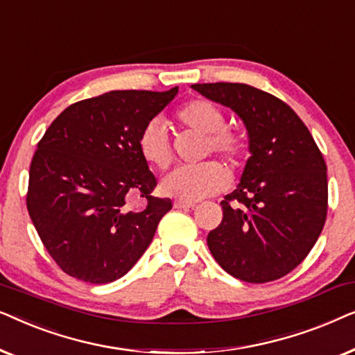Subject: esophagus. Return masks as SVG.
<instances>
[{
  "mask_svg": "<svg viewBox=\"0 0 355 355\" xmlns=\"http://www.w3.org/2000/svg\"><path fill=\"white\" fill-rule=\"evenodd\" d=\"M193 207H196V202H187V200L174 202V208H179V210H182V208H193Z\"/></svg>",
  "mask_w": 355,
  "mask_h": 355,
  "instance_id": "obj_1",
  "label": "esophagus"
}]
</instances>
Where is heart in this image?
I'll list each match as a JSON object with an SVG mask.
<instances>
[{
    "label": "heart",
    "instance_id": "b5f03b06",
    "mask_svg": "<svg viewBox=\"0 0 355 355\" xmlns=\"http://www.w3.org/2000/svg\"><path fill=\"white\" fill-rule=\"evenodd\" d=\"M176 118L182 124L208 134L207 150H213L231 162L244 157L247 144L244 135L226 129V116L215 103L207 100L189 101L178 110ZM139 150L150 164L164 169L171 163V147L163 121L153 119L145 125L139 137ZM227 186L226 169L216 162H203L176 168L163 179V191L181 200H200L215 196Z\"/></svg>",
    "mask_w": 355,
    "mask_h": 355
}]
</instances>
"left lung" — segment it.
<instances>
[{
  "instance_id": "left-lung-1",
  "label": "left lung",
  "mask_w": 355,
  "mask_h": 355,
  "mask_svg": "<svg viewBox=\"0 0 355 355\" xmlns=\"http://www.w3.org/2000/svg\"><path fill=\"white\" fill-rule=\"evenodd\" d=\"M191 87L234 111L249 137L250 157L221 202L223 221L208 234V249L237 279L283 278L309 255L327 220L323 155L294 110L271 94L230 82Z\"/></svg>"
}]
</instances>
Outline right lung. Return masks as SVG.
<instances>
[{"label":"right lung","instance_id":"1","mask_svg":"<svg viewBox=\"0 0 355 355\" xmlns=\"http://www.w3.org/2000/svg\"><path fill=\"white\" fill-rule=\"evenodd\" d=\"M178 95L113 90L67 106L46 129L28 173L27 210L48 254L72 278L105 284L144 255L169 198L139 150L142 129ZM135 195L148 198L130 211Z\"/></svg>","mask_w":355,"mask_h":355}]
</instances>
